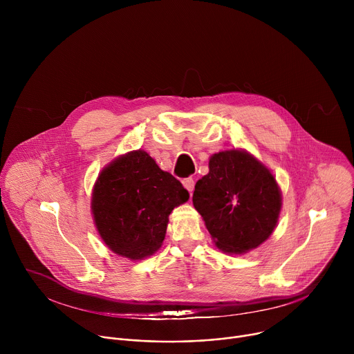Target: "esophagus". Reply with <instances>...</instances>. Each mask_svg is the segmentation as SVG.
<instances>
[{"instance_id": "obj_1", "label": "esophagus", "mask_w": 354, "mask_h": 354, "mask_svg": "<svg viewBox=\"0 0 354 354\" xmlns=\"http://www.w3.org/2000/svg\"><path fill=\"white\" fill-rule=\"evenodd\" d=\"M182 183H183V186L186 187V190H187L189 193H192V192H193V189H194V180H193L192 178H186V179H183V180H182Z\"/></svg>"}]
</instances>
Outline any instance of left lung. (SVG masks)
I'll return each instance as SVG.
<instances>
[{
	"mask_svg": "<svg viewBox=\"0 0 354 354\" xmlns=\"http://www.w3.org/2000/svg\"><path fill=\"white\" fill-rule=\"evenodd\" d=\"M283 197L272 171L246 149L220 151L197 180L193 206L214 245L242 255L262 245L277 227Z\"/></svg>",
	"mask_w": 354,
	"mask_h": 354,
	"instance_id": "8db88e82",
	"label": "left lung"
}]
</instances>
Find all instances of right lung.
Here are the masks:
<instances>
[{"mask_svg": "<svg viewBox=\"0 0 354 354\" xmlns=\"http://www.w3.org/2000/svg\"><path fill=\"white\" fill-rule=\"evenodd\" d=\"M189 192L145 151L109 162L96 178L91 212L99 236L116 255L142 261L161 248L169 214Z\"/></svg>", "mask_w": 354, "mask_h": 354, "instance_id": "right-lung-1", "label": "right lung"}]
</instances>
